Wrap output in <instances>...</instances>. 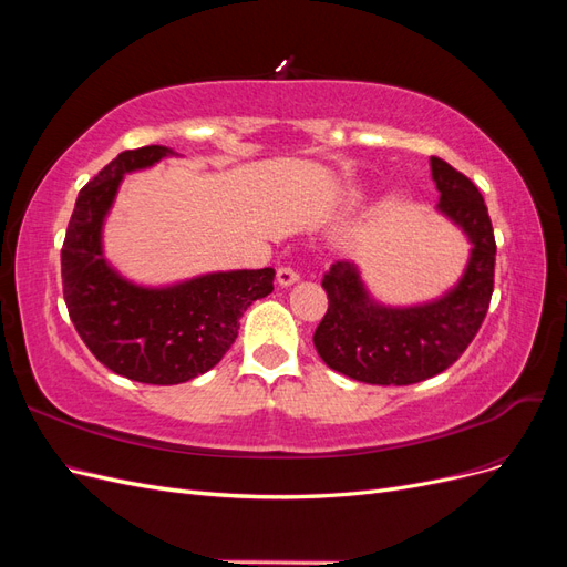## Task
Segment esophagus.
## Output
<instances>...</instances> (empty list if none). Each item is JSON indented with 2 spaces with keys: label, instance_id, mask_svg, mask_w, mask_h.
<instances>
[{
  "label": "esophagus",
  "instance_id": "1",
  "mask_svg": "<svg viewBox=\"0 0 567 567\" xmlns=\"http://www.w3.org/2000/svg\"><path fill=\"white\" fill-rule=\"evenodd\" d=\"M277 281H279V286H293L296 281H300V274L293 269V267H279V271H277Z\"/></svg>",
  "mask_w": 567,
  "mask_h": 567
}]
</instances>
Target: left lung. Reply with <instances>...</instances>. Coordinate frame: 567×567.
<instances>
[{
    "label": "left lung",
    "instance_id": "obj_1",
    "mask_svg": "<svg viewBox=\"0 0 567 567\" xmlns=\"http://www.w3.org/2000/svg\"><path fill=\"white\" fill-rule=\"evenodd\" d=\"M440 192L437 210L471 241L461 281L442 298L414 307L375 302L350 262H336L321 286L329 310L315 331V348L333 371L371 385H411L450 369L471 346L494 290V229L477 186L442 158H431Z\"/></svg>",
    "mask_w": 567,
    "mask_h": 567
}]
</instances>
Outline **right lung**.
<instances>
[{
    "instance_id": "1",
    "label": "right lung",
    "mask_w": 567,
    "mask_h": 567,
    "mask_svg": "<svg viewBox=\"0 0 567 567\" xmlns=\"http://www.w3.org/2000/svg\"><path fill=\"white\" fill-rule=\"evenodd\" d=\"M167 146L123 151L82 186L61 248L68 315L84 346L117 375L177 385L210 371L238 336V319L274 290V271L203 274L167 288L136 286L106 262L101 227L127 173L151 167Z\"/></svg>"
}]
</instances>
